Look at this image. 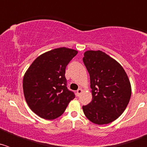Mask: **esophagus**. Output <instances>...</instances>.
I'll use <instances>...</instances> for the list:
<instances>
[{
  "label": "esophagus",
  "mask_w": 147,
  "mask_h": 147,
  "mask_svg": "<svg viewBox=\"0 0 147 147\" xmlns=\"http://www.w3.org/2000/svg\"><path fill=\"white\" fill-rule=\"evenodd\" d=\"M82 93V88H79V89L77 90V91H76V95H77V96H80V94Z\"/></svg>",
  "instance_id": "1"
}]
</instances>
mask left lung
<instances>
[{"label":"left lung","mask_w":147,"mask_h":147,"mask_svg":"<svg viewBox=\"0 0 147 147\" xmlns=\"http://www.w3.org/2000/svg\"><path fill=\"white\" fill-rule=\"evenodd\" d=\"M83 62L90 79L92 101L82 106L85 116L98 125L117 119L127 108L132 93L127 73L102 51H86Z\"/></svg>","instance_id":"obj_1"}]
</instances>
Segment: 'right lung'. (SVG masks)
<instances>
[{"label": "right lung", "mask_w": 147, "mask_h": 147, "mask_svg": "<svg viewBox=\"0 0 147 147\" xmlns=\"http://www.w3.org/2000/svg\"><path fill=\"white\" fill-rule=\"evenodd\" d=\"M65 47L51 50L34 59L23 80V93L30 109L42 119L53 120L65 112L74 93L66 87L65 68L77 54Z\"/></svg>", "instance_id": "1"}]
</instances>
